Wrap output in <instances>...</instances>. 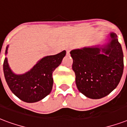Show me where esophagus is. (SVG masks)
<instances>
[{"instance_id":"34e87169","label":"esophagus","mask_w":127,"mask_h":127,"mask_svg":"<svg viewBox=\"0 0 127 127\" xmlns=\"http://www.w3.org/2000/svg\"><path fill=\"white\" fill-rule=\"evenodd\" d=\"M70 48H67V49H66V54L68 55V54L70 53Z\"/></svg>"}]
</instances>
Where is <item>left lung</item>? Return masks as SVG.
Segmentation results:
<instances>
[{
  "label": "left lung",
  "instance_id": "1",
  "mask_svg": "<svg viewBox=\"0 0 127 127\" xmlns=\"http://www.w3.org/2000/svg\"><path fill=\"white\" fill-rule=\"evenodd\" d=\"M70 53L77 89L87 97L99 99L117 87L124 63L121 45L116 34L111 32L109 42L102 47H84Z\"/></svg>",
  "mask_w": 127,
  "mask_h": 127
}]
</instances>
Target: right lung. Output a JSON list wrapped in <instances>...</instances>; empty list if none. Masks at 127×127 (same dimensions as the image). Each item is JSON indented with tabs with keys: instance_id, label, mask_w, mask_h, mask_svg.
Returning a JSON list of instances; mask_svg holds the SVG:
<instances>
[{
	"instance_id": "1",
	"label": "right lung",
	"mask_w": 127,
	"mask_h": 127,
	"mask_svg": "<svg viewBox=\"0 0 127 127\" xmlns=\"http://www.w3.org/2000/svg\"><path fill=\"white\" fill-rule=\"evenodd\" d=\"M6 46L5 54H7ZM66 51L46 56L38 61L32 68L23 74H16L10 69L7 58L3 63L4 77L12 93L23 101L35 102L50 94L53 85V72L61 64Z\"/></svg>"
}]
</instances>
